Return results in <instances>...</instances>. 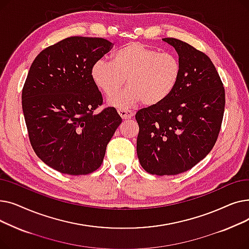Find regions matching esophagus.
Returning a JSON list of instances; mask_svg holds the SVG:
<instances>
[{
    "label": "esophagus",
    "mask_w": 249,
    "mask_h": 249,
    "mask_svg": "<svg viewBox=\"0 0 249 249\" xmlns=\"http://www.w3.org/2000/svg\"><path fill=\"white\" fill-rule=\"evenodd\" d=\"M118 113H119V115L121 116L123 120L130 119V118H132L135 115V112L131 110H118Z\"/></svg>",
    "instance_id": "obj_1"
}]
</instances>
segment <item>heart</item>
Wrapping results in <instances>:
<instances>
[{"label":"heart","mask_w":249,"mask_h":249,"mask_svg":"<svg viewBox=\"0 0 249 249\" xmlns=\"http://www.w3.org/2000/svg\"><path fill=\"white\" fill-rule=\"evenodd\" d=\"M181 64L177 55L160 53L138 42L129 43L114 52L113 59H98L90 68V77L105 95L111 96L125 82L121 93L110 97V106L124 110L142 102L156 106L165 101L177 88Z\"/></svg>","instance_id":"1"}]
</instances>
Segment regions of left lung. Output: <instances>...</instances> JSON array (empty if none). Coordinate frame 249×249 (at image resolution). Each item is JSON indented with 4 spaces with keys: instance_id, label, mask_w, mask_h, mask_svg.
Masks as SVG:
<instances>
[{
    "instance_id": "1",
    "label": "left lung",
    "mask_w": 249,
    "mask_h": 249,
    "mask_svg": "<svg viewBox=\"0 0 249 249\" xmlns=\"http://www.w3.org/2000/svg\"><path fill=\"white\" fill-rule=\"evenodd\" d=\"M178 52L181 74L175 90L156 106L139 110L137 155L151 175L185 173L215 145L225 107V90L213 62L176 38H163Z\"/></svg>"
}]
</instances>
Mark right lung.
I'll list each match as a JSON object with an SVG mask.
<instances>
[{
  "label": "right lung",
  "instance_id": "1",
  "mask_svg": "<svg viewBox=\"0 0 249 249\" xmlns=\"http://www.w3.org/2000/svg\"><path fill=\"white\" fill-rule=\"evenodd\" d=\"M111 47L103 38L69 37L42 50L30 67L22 90L29 139L38 158L61 174L98 169L122 122L113 107L95 113L103 98L90 68Z\"/></svg>",
  "mask_w": 249,
  "mask_h": 249
}]
</instances>
